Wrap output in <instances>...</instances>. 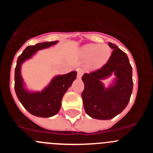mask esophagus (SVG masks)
<instances>
[{
  "mask_svg": "<svg viewBox=\"0 0 153 153\" xmlns=\"http://www.w3.org/2000/svg\"><path fill=\"white\" fill-rule=\"evenodd\" d=\"M83 74V70L82 69H79V70H77V78L80 79L82 75Z\"/></svg>",
  "mask_w": 153,
  "mask_h": 153,
  "instance_id": "obj_1",
  "label": "esophagus"
}]
</instances>
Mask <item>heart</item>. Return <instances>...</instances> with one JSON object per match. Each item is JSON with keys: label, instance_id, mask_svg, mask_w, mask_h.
I'll list each match as a JSON object with an SVG mask.
<instances>
[{"label": "heart", "instance_id": "obj_1", "mask_svg": "<svg viewBox=\"0 0 153 153\" xmlns=\"http://www.w3.org/2000/svg\"><path fill=\"white\" fill-rule=\"evenodd\" d=\"M80 53L84 59L90 60L92 67H100L109 60L112 50L106 44H88L82 47Z\"/></svg>", "mask_w": 153, "mask_h": 153}]
</instances>
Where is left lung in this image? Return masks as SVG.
Segmentation results:
<instances>
[{"instance_id": "8db88e82", "label": "left lung", "mask_w": 153, "mask_h": 153, "mask_svg": "<svg viewBox=\"0 0 153 153\" xmlns=\"http://www.w3.org/2000/svg\"><path fill=\"white\" fill-rule=\"evenodd\" d=\"M113 50L106 64L100 69L82 76L84 90L82 92L83 107L92 118L110 120L126 107L133 87L132 70L129 58L116 44L109 43ZM114 73L116 82L105 88L100 80Z\"/></svg>"}]
</instances>
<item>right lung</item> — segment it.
<instances>
[{"label": "right lung", "mask_w": 153, "mask_h": 153, "mask_svg": "<svg viewBox=\"0 0 153 153\" xmlns=\"http://www.w3.org/2000/svg\"><path fill=\"white\" fill-rule=\"evenodd\" d=\"M57 42H43L34 46H29L17 58L14 74L16 94L23 106L36 117H51L59 112L63 95L76 79V72L72 71L64 75L56 76L42 92L29 93L24 87L21 66L23 62L30 58L37 51L51 47Z\"/></svg>", "instance_id": "1"}]
</instances>
